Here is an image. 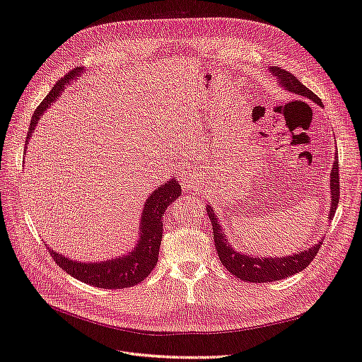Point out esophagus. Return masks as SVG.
<instances>
[{
    "label": "esophagus",
    "instance_id": "obj_1",
    "mask_svg": "<svg viewBox=\"0 0 362 362\" xmlns=\"http://www.w3.org/2000/svg\"><path fill=\"white\" fill-rule=\"evenodd\" d=\"M178 177H180V182H181V187L184 192H190L194 187V184H197V178H194L193 172L189 168L180 169Z\"/></svg>",
    "mask_w": 362,
    "mask_h": 362
}]
</instances>
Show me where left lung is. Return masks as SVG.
I'll use <instances>...</instances> for the list:
<instances>
[{
  "label": "left lung",
  "instance_id": "left-lung-1",
  "mask_svg": "<svg viewBox=\"0 0 362 362\" xmlns=\"http://www.w3.org/2000/svg\"><path fill=\"white\" fill-rule=\"evenodd\" d=\"M269 73L276 77L277 83L285 91H289L291 94L300 97V99L314 102L320 106V108H323V102H321V99H318L314 93L308 90V88L303 85L294 74L283 70L280 66H269ZM337 158L338 155L335 153V161H334V165H332L330 180H329V187H330V209L327 214L329 221L335 214V210L338 207V199H339V177H338ZM207 213L211 221L214 247H216L219 260L222 262V265L231 272V274H234L243 281L268 283V281H276V280H281V279L297 274V272L305 269L309 263L315 259L321 245V240H323L321 239L317 243H314L312 247L301 250L296 254H289V256L257 257L248 252H239L231 245L228 236L223 233L222 223L219 221V214L214 213L211 205H207Z\"/></svg>",
  "mask_w": 362,
  "mask_h": 362
}]
</instances>
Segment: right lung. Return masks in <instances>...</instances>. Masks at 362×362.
I'll return each mask as SVG.
<instances>
[{"instance_id":"obj_1","label":"right lung","mask_w":362,"mask_h":362,"mask_svg":"<svg viewBox=\"0 0 362 362\" xmlns=\"http://www.w3.org/2000/svg\"><path fill=\"white\" fill-rule=\"evenodd\" d=\"M83 71V66L76 68L53 86V90L48 93L32 115L25 144H28L30 136H33L36 124L41 120L42 114L48 111V108L57 100V97H61L65 86L79 79ZM180 194L181 185L175 178L163 182L160 187L149 194L141 210L139 239H136L134 248L123 252L122 256H115L102 262H81L66 257L52 248V257L68 274L95 288L123 289L139 285L157 265L163 239V214L168 210V205H170V202L177 199Z\"/></svg>"}]
</instances>
